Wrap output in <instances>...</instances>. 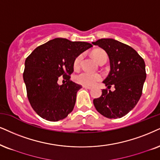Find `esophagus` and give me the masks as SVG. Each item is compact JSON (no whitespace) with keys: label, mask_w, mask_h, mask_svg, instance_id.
<instances>
[{"label":"esophagus","mask_w":160,"mask_h":160,"mask_svg":"<svg viewBox=\"0 0 160 160\" xmlns=\"http://www.w3.org/2000/svg\"><path fill=\"white\" fill-rule=\"evenodd\" d=\"M82 87H83L84 88H86V89H92V87L90 86H82Z\"/></svg>","instance_id":"obj_1"}]
</instances>
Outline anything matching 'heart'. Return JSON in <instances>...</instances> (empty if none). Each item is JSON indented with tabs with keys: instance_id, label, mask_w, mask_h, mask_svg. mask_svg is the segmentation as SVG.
<instances>
[{
	"instance_id": "heart-1",
	"label": "heart",
	"mask_w": 160,
	"mask_h": 160,
	"mask_svg": "<svg viewBox=\"0 0 160 160\" xmlns=\"http://www.w3.org/2000/svg\"><path fill=\"white\" fill-rule=\"evenodd\" d=\"M93 56L95 58V60L98 61L99 63L102 62H106L107 54L102 50H96V51L93 52ZM82 59V54H79L77 58L74 59V67L78 68L80 66V62ZM102 79V76L100 74H94L90 73L88 72H82L78 74H77L74 78V80L78 83L84 85V86H93L100 80Z\"/></svg>"
}]
</instances>
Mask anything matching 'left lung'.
Segmentation results:
<instances>
[{"label": "left lung", "instance_id": "8db88e82", "mask_svg": "<svg viewBox=\"0 0 160 160\" xmlns=\"http://www.w3.org/2000/svg\"><path fill=\"white\" fill-rule=\"evenodd\" d=\"M92 44L104 49L110 61V72L102 82L115 90L102 89L93 100L97 111L109 119L121 118L134 108L142 95L146 78L144 60L133 48L112 38H102Z\"/></svg>", "mask_w": 160, "mask_h": 160}]
</instances>
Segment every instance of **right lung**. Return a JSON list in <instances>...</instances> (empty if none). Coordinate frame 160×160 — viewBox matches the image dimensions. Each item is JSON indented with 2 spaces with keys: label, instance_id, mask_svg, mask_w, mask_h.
<instances>
[{
  "label": "right lung",
  "instance_id": "add662e5",
  "mask_svg": "<svg viewBox=\"0 0 160 160\" xmlns=\"http://www.w3.org/2000/svg\"><path fill=\"white\" fill-rule=\"evenodd\" d=\"M87 42L54 38L35 48L25 60L23 80L29 101L40 117L57 122L72 112L80 85L71 81L74 59L92 48ZM60 76H62L61 77ZM68 80L59 85L58 79Z\"/></svg>",
  "mask_w": 160,
  "mask_h": 160
}]
</instances>
